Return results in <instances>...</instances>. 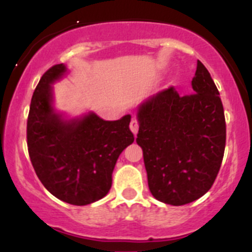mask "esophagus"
Segmentation results:
<instances>
[{
    "label": "esophagus",
    "mask_w": 252,
    "mask_h": 252,
    "mask_svg": "<svg viewBox=\"0 0 252 252\" xmlns=\"http://www.w3.org/2000/svg\"><path fill=\"white\" fill-rule=\"evenodd\" d=\"M130 130L133 131V134L134 135H136V134H138V130H139V122H138V119H135V118H133L130 121Z\"/></svg>",
    "instance_id": "1"
}]
</instances>
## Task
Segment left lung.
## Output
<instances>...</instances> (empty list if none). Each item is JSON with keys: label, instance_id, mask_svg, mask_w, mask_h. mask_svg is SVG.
<instances>
[{"label": "left lung", "instance_id": "8db88e82", "mask_svg": "<svg viewBox=\"0 0 252 252\" xmlns=\"http://www.w3.org/2000/svg\"><path fill=\"white\" fill-rule=\"evenodd\" d=\"M192 93L173 86L138 110L139 133L149 189L155 199L182 206L204 196L215 183L225 147V118L215 81L200 61Z\"/></svg>", "mask_w": 252, "mask_h": 252}]
</instances>
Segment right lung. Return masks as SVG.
Here are the masks:
<instances>
[{"mask_svg": "<svg viewBox=\"0 0 252 252\" xmlns=\"http://www.w3.org/2000/svg\"><path fill=\"white\" fill-rule=\"evenodd\" d=\"M67 72L56 64L34 91L27 123L28 151L37 178L57 199L89 205L110 191L119 155L133 144L130 116L103 121L95 113L64 121L52 106V86Z\"/></svg>", "mask_w": 252, "mask_h": 252, "instance_id": "obj_1", "label": "right lung"}]
</instances>
